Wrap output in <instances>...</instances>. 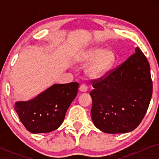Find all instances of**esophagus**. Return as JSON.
Returning a JSON list of instances; mask_svg holds the SVG:
<instances>
[{"label": "esophagus", "instance_id": "34e87169", "mask_svg": "<svg viewBox=\"0 0 159 159\" xmlns=\"http://www.w3.org/2000/svg\"><path fill=\"white\" fill-rule=\"evenodd\" d=\"M80 90L81 91V92H87L88 91V86L86 85L85 84H82L80 85Z\"/></svg>", "mask_w": 159, "mask_h": 159}]
</instances>
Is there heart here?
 <instances>
[{"mask_svg": "<svg viewBox=\"0 0 159 159\" xmlns=\"http://www.w3.org/2000/svg\"><path fill=\"white\" fill-rule=\"evenodd\" d=\"M116 56L114 52L99 47L88 48L77 58V62L82 65L90 63L85 73L91 79H98L106 75L114 66Z\"/></svg>", "mask_w": 159, "mask_h": 159, "instance_id": "1", "label": "heart"}]
</instances>
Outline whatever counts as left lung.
Masks as SVG:
<instances>
[{"mask_svg":"<svg viewBox=\"0 0 159 159\" xmlns=\"http://www.w3.org/2000/svg\"><path fill=\"white\" fill-rule=\"evenodd\" d=\"M91 116L95 127L109 134L127 133L138 127L153 92L148 61L138 47L117 68L93 80Z\"/></svg>","mask_w":159,"mask_h":159,"instance_id":"8db88e82","label":"left lung"}]
</instances>
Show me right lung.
Returning <instances> with one entry per match:
<instances>
[{
	"label": "right lung",
	"mask_w": 159,
	"mask_h": 159,
	"mask_svg": "<svg viewBox=\"0 0 159 159\" xmlns=\"http://www.w3.org/2000/svg\"><path fill=\"white\" fill-rule=\"evenodd\" d=\"M79 84H55L28 101H17L14 109L26 129L45 133L58 129L66 111L77 96Z\"/></svg>",
	"instance_id": "add662e5"
}]
</instances>
